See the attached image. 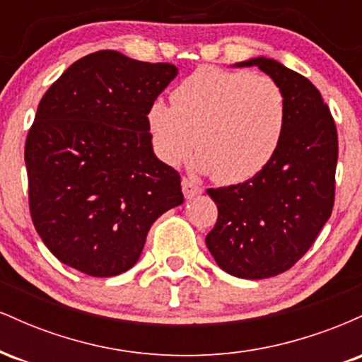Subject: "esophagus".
<instances>
[{"label":"esophagus","mask_w":362,"mask_h":362,"mask_svg":"<svg viewBox=\"0 0 362 362\" xmlns=\"http://www.w3.org/2000/svg\"><path fill=\"white\" fill-rule=\"evenodd\" d=\"M182 192H184L185 199H192L195 195H201L202 189L199 185H195L192 180H189V178H184L182 180Z\"/></svg>","instance_id":"obj_1"}]
</instances>
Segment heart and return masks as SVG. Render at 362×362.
Masks as SVG:
<instances>
[{"label": "heart", "instance_id": "heart-1", "mask_svg": "<svg viewBox=\"0 0 362 362\" xmlns=\"http://www.w3.org/2000/svg\"><path fill=\"white\" fill-rule=\"evenodd\" d=\"M146 127L153 151L168 167L180 165L195 143V172L224 185L242 184L279 149L286 97L269 76L201 66L177 86L173 103H149Z\"/></svg>", "mask_w": 362, "mask_h": 362}]
</instances>
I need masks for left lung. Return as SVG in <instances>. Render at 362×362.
Returning a JSON list of instances; mask_svg holds the SVG:
<instances>
[{
	"label": "left lung",
	"instance_id": "obj_1",
	"mask_svg": "<svg viewBox=\"0 0 362 362\" xmlns=\"http://www.w3.org/2000/svg\"><path fill=\"white\" fill-rule=\"evenodd\" d=\"M257 66L286 97L281 146L259 175L238 185L209 189L218 221L206 236L216 264L240 279H267L288 271L308 252L334 207L337 129L310 80L259 56Z\"/></svg>",
	"mask_w": 362,
	"mask_h": 362
}]
</instances>
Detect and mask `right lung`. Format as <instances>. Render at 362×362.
Returning a JSON list of instances; mask_svg holds the SVG:
<instances>
[{"mask_svg":"<svg viewBox=\"0 0 362 362\" xmlns=\"http://www.w3.org/2000/svg\"><path fill=\"white\" fill-rule=\"evenodd\" d=\"M177 74L168 62L98 51L45 91L25 143L28 204L62 264L93 277L129 271L151 224L184 202L146 127L148 105Z\"/></svg>","mask_w":362,"mask_h":362,"instance_id":"1","label":"right lung"}]
</instances>
